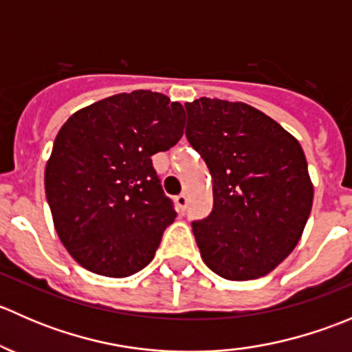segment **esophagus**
Returning a JSON list of instances; mask_svg holds the SVG:
<instances>
[{
  "mask_svg": "<svg viewBox=\"0 0 352 352\" xmlns=\"http://www.w3.org/2000/svg\"><path fill=\"white\" fill-rule=\"evenodd\" d=\"M187 202H189V199H187L186 194H179V196L175 197V204H177V208H179V211H180V212L186 211Z\"/></svg>",
  "mask_w": 352,
  "mask_h": 352,
  "instance_id": "34e87169",
  "label": "esophagus"
}]
</instances>
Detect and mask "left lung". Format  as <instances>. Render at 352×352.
<instances>
[{"label":"left lung","mask_w":352,"mask_h":352,"mask_svg":"<svg viewBox=\"0 0 352 352\" xmlns=\"http://www.w3.org/2000/svg\"><path fill=\"white\" fill-rule=\"evenodd\" d=\"M186 110V138L212 179V211L192 221L202 261L230 281L262 278L293 252L310 216L303 150L242 102L202 97Z\"/></svg>","instance_id":"8db88e82"}]
</instances>
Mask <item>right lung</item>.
<instances>
[{
	"label": "right lung",
	"instance_id": "obj_1",
	"mask_svg": "<svg viewBox=\"0 0 352 352\" xmlns=\"http://www.w3.org/2000/svg\"><path fill=\"white\" fill-rule=\"evenodd\" d=\"M186 112L163 94L136 90L78 110L45 166L56 232L74 261L126 278L155 257L177 212L151 156L179 143Z\"/></svg>",
	"mask_w": 352,
	"mask_h": 352
}]
</instances>
